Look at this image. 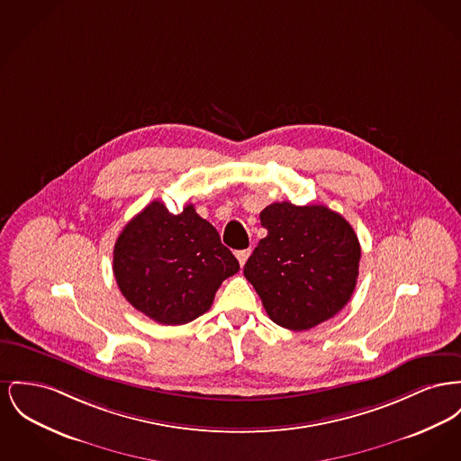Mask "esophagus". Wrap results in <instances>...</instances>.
<instances>
[{
  "label": "esophagus",
  "mask_w": 461,
  "mask_h": 461,
  "mask_svg": "<svg viewBox=\"0 0 461 461\" xmlns=\"http://www.w3.org/2000/svg\"><path fill=\"white\" fill-rule=\"evenodd\" d=\"M235 256H237V259H239L240 267H244L245 261H247V258L250 256V249H244V250H237V252H235Z\"/></svg>",
  "instance_id": "1"
}]
</instances>
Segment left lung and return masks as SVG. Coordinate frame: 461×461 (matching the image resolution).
I'll return each instance as SVG.
<instances>
[{"mask_svg":"<svg viewBox=\"0 0 461 461\" xmlns=\"http://www.w3.org/2000/svg\"><path fill=\"white\" fill-rule=\"evenodd\" d=\"M268 235L244 267L275 324L308 330L334 317L357 285L360 244L350 222L325 205L275 202L261 214Z\"/></svg>","mask_w":461,"mask_h":461,"instance_id":"left-lung-1","label":"left lung"}]
</instances>
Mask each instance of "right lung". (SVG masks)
Listing matches in <instances>:
<instances>
[{
	"instance_id": "add662e5",
	"label": "right lung",
	"mask_w": 461,
	"mask_h": 461,
	"mask_svg": "<svg viewBox=\"0 0 461 461\" xmlns=\"http://www.w3.org/2000/svg\"><path fill=\"white\" fill-rule=\"evenodd\" d=\"M240 270L216 228L186 205L172 214L146 205L116 239L113 273L125 299L155 322L188 324L203 315L222 280Z\"/></svg>"
}]
</instances>
